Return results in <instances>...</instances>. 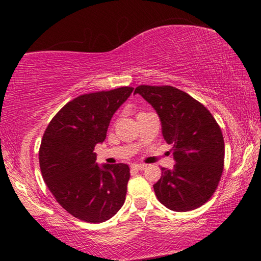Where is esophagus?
<instances>
[{
  "label": "esophagus",
  "mask_w": 261,
  "mask_h": 261,
  "mask_svg": "<svg viewBox=\"0 0 261 261\" xmlns=\"http://www.w3.org/2000/svg\"><path fill=\"white\" fill-rule=\"evenodd\" d=\"M145 168H146V166L139 165V163H134V165L131 166V169H134V170H144Z\"/></svg>",
  "instance_id": "obj_1"
}]
</instances>
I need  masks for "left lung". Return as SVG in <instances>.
Returning <instances> with one entry per match:
<instances>
[{"label": "left lung", "instance_id": "left-lung-1", "mask_svg": "<svg viewBox=\"0 0 261 261\" xmlns=\"http://www.w3.org/2000/svg\"><path fill=\"white\" fill-rule=\"evenodd\" d=\"M135 94L147 101L171 144L175 165L161 168L153 185L156 198L176 212L196 210L215 192L223 170L224 141L220 126L200 102L173 86L140 85Z\"/></svg>", "mask_w": 261, "mask_h": 261}]
</instances>
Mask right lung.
<instances>
[{"label": "right lung", "instance_id": "1", "mask_svg": "<svg viewBox=\"0 0 261 261\" xmlns=\"http://www.w3.org/2000/svg\"><path fill=\"white\" fill-rule=\"evenodd\" d=\"M134 87L79 95L57 113L43 134L39 162L43 180L63 208L82 221L100 223L125 201L130 168L99 166L94 147L102 144L110 120Z\"/></svg>", "mask_w": 261, "mask_h": 261}]
</instances>
